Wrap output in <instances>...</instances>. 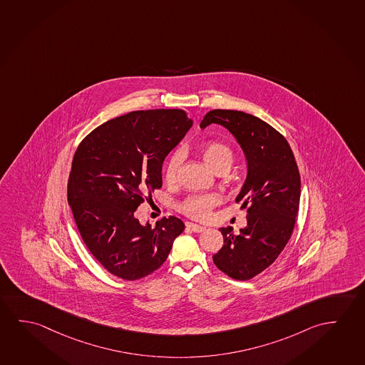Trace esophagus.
<instances>
[{
    "label": "esophagus",
    "mask_w": 365,
    "mask_h": 365,
    "mask_svg": "<svg viewBox=\"0 0 365 365\" xmlns=\"http://www.w3.org/2000/svg\"><path fill=\"white\" fill-rule=\"evenodd\" d=\"M186 227L192 232H202L205 230V227L199 226V225H195V223H191V222H186Z\"/></svg>",
    "instance_id": "esophagus-1"
}]
</instances>
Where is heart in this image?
Returning <instances> with one entry per match:
<instances>
[{
    "label": "heart",
    "instance_id": "1",
    "mask_svg": "<svg viewBox=\"0 0 365 365\" xmlns=\"http://www.w3.org/2000/svg\"><path fill=\"white\" fill-rule=\"evenodd\" d=\"M202 157L204 163L208 165L213 171L220 168H230L232 163V150L230 147L220 142H208L202 145ZM181 163V152L176 150L168 157L163 168V176L166 181H173L178 173ZM218 199L215 195H197L186 199L182 204V210L185 215L195 220H202L209 215V210L215 207Z\"/></svg>",
    "mask_w": 365,
    "mask_h": 365
}]
</instances>
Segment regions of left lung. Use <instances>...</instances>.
<instances>
[{
  "instance_id": "left-lung-1",
  "label": "left lung",
  "mask_w": 365,
  "mask_h": 365,
  "mask_svg": "<svg viewBox=\"0 0 365 365\" xmlns=\"http://www.w3.org/2000/svg\"><path fill=\"white\" fill-rule=\"evenodd\" d=\"M220 124L243 150L247 175L236 202L247 209V226L233 233L222 227L225 243L213 255L215 267L237 280H249L277 260L289 241L299 208L301 176L287 139L257 116L215 109L200 128Z\"/></svg>"
}]
</instances>
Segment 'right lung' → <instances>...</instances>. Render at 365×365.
Returning a JSON list of instances; mask_svg holds the SVG:
<instances>
[{
    "label": "right lung",
    "mask_w": 365,
    "mask_h": 365,
    "mask_svg": "<svg viewBox=\"0 0 365 365\" xmlns=\"http://www.w3.org/2000/svg\"><path fill=\"white\" fill-rule=\"evenodd\" d=\"M191 125L179 109L132 111L93 129L76 150L68 204L87 249L118 278L157 270L185 228L173 215L143 226L134 212L163 186V161Z\"/></svg>",
    "instance_id": "add662e5"
}]
</instances>
